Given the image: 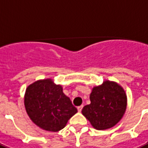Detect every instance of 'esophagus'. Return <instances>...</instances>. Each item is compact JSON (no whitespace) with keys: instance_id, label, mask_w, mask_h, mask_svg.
I'll use <instances>...</instances> for the list:
<instances>
[{"instance_id":"obj_1","label":"esophagus","mask_w":148,"mask_h":148,"mask_svg":"<svg viewBox=\"0 0 148 148\" xmlns=\"http://www.w3.org/2000/svg\"><path fill=\"white\" fill-rule=\"evenodd\" d=\"M82 107H83V106H78L77 107V109H78V111H79V112H81V111H82Z\"/></svg>"}]
</instances>
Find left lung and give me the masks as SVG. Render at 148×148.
I'll return each instance as SVG.
<instances>
[{
	"label": "left lung",
	"instance_id": "obj_1",
	"mask_svg": "<svg viewBox=\"0 0 148 148\" xmlns=\"http://www.w3.org/2000/svg\"><path fill=\"white\" fill-rule=\"evenodd\" d=\"M90 104L85 106L82 113L95 129L106 130L121 121L127 109V95L116 82L104 81L92 88Z\"/></svg>",
	"mask_w": 148,
	"mask_h": 148
}]
</instances>
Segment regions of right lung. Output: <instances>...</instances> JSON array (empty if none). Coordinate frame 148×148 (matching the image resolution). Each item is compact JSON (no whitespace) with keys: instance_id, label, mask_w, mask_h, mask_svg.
I'll return each instance as SVG.
<instances>
[{"instance_id":"right-lung-1","label":"right lung","mask_w":148,"mask_h":148,"mask_svg":"<svg viewBox=\"0 0 148 148\" xmlns=\"http://www.w3.org/2000/svg\"><path fill=\"white\" fill-rule=\"evenodd\" d=\"M25 106L34 123L45 130L57 132L66 127L77 113L60 85L51 79L38 80L29 85L25 94Z\"/></svg>"}]
</instances>
